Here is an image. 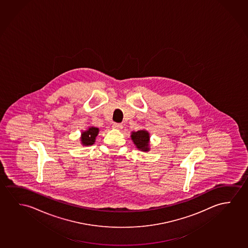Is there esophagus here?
<instances>
[{
    "instance_id": "esophagus-1",
    "label": "esophagus",
    "mask_w": 248,
    "mask_h": 248,
    "mask_svg": "<svg viewBox=\"0 0 248 248\" xmlns=\"http://www.w3.org/2000/svg\"><path fill=\"white\" fill-rule=\"evenodd\" d=\"M112 128L115 129H123V124H118V123H114V124H112Z\"/></svg>"
}]
</instances>
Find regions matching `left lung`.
<instances>
[{
  "label": "left lung",
  "mask_w": 248,
  "mask_h": 248,
  "mask_svg": "<svg viewBox=\"0 0 248 248\" xmlns=\"http://www.w3.org/2000/svg\"><path fill=\"white\" fill-rule=\"evenodd\" d=\"M131 139L138 149L145 152L149 150V134L146 130H138L137 132H132Z\"/></svg>",
  "instance_id": "left-lung-1"
}]
</instances>
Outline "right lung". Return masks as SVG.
Listing matches in <instances>:
<instances>
[{
	"label": "right lung",
	"mask_w": 248,
	"mask_h": 248,
	"mask_svg": "<svg viewBox=\"0 0 248 248\" xmlns=\"http://www.w3.org/2000/svg\"><path fill=\"white\" fill-rule=\"evenodd\" d=\"M99 132V129L96 127H90V129L84 131L82 134V137H81V140L82 143L84 146H90V145H93L95 140V137H97Z\"/></svg>",
	"instance_id": "obj_1"
}]
</instances>
